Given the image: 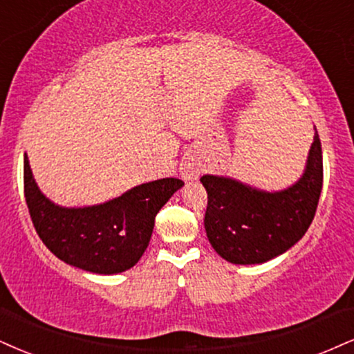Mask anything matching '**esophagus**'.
<instances>
[{
  "mask_svg": "<svg viewBox=\"0 0 354 354\" xmlns=\"http://www.w3.org/2000/svg\"><path fill=\"white\" fill-rule=\"evenodd\" d=\"M199 171H201V168H199V165H196L193 160H185L180 166V173L181 176L185 178V180H196V178L199 176Z\"/></svg>",
  "mask_w": 354,
  "mask_h": 354,
  "instance_id": "34e87169",
  "label": "esophagus"
}]
</instances>
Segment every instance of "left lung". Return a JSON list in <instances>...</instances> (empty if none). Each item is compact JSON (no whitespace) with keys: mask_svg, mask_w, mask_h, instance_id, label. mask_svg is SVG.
<instances>
[{"mask_svg":"<svg viewBox=\"0 0 354 354\" xmlns=\"http://www.w3.org/2000/svg\"><path fill=\"white\" fill-rule=\"evenodd\" d=\"M207 239L231 263H263L287 252L305 236L323 185L322 143L315 129L305 173L283 191L267 193L232 178L204 174Z\"/></svg>","mask_w":354,"mask_h":354,"instance_id":"1","label":"left lung"}]
</instances>
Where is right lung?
I'll return each instance as SVG.
<instances>
[{
    "instance_id": "add662e5",
    "label": "right lung",
    "mask_w": 354,
    "mask_h": 354,
    "mask_svg": "<svg viewBox=\"0 0 354 354\" xmlns=\"http://www.w3.org/2000/svg\"><path fill=\"white\" fill-rule=\"evenodd\" d=\"M183 185L163 178L97 206L62 207L37 188L24 153V198L36 232L55 257L93 274L131 269L147 250L158 211Z\"/></svg>"
}]
</instances>
